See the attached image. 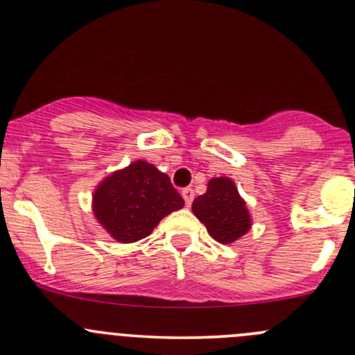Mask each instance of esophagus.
Listing matches in <instances>:
<instances>
[{"label":"esophagus","mask_w":355,"mask_h":355,"mask_svg":"<svg viewBox=\"0 0 355 355\" xmlns=\"http://www.w3.org/2000/svg\"><path fill=\"white\" fill-rule=\"evenodd\" d=\"M182 197H184L185 204H187V205H190V204H192L193 197H196V193H193V190L190 189V187H187V189L182 190Z\"/></svg>","instance_id":"obj_1"}]
</instances>
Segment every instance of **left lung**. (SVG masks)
Listing matches in <instances>:
<instances>
[{
  "mask_svg": "<svg viewBox=\"0 0 355 355\" xmlns=\"http://www.w3.org/2000/svg\"><path fill=\"white\" fill-rule=\"evenodd\" d=\"M192 210L207 227L209 234L220 244L234 243L251 227L246 202L227 177L212 178L207 192L193 200Z\"/></svg>",
  "mask_w": 355,
  "mask_h": 355,
  "instance_id": "1",
  "label": "left lung"
}]
</instances>
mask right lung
Wrapping results in <instances>:
<instances>
[{
	"mask_svg": "<svg viewBox=\"0 0 355 355\" xmlns=\"http://www.w3.org/2000/svg\"><path fill=\"white\" fill-rule=\"evenodd\" d=\"M182 207L184 198L168 175L143 159L104 178L92 197L96 219L124 244L150 236L163 217Z\"/></svg>",
	"mask_w": 355,
	"mask_h": 355,
	"instance_id": "obj_1",
	"label": "right lung"
}]
</instances>
